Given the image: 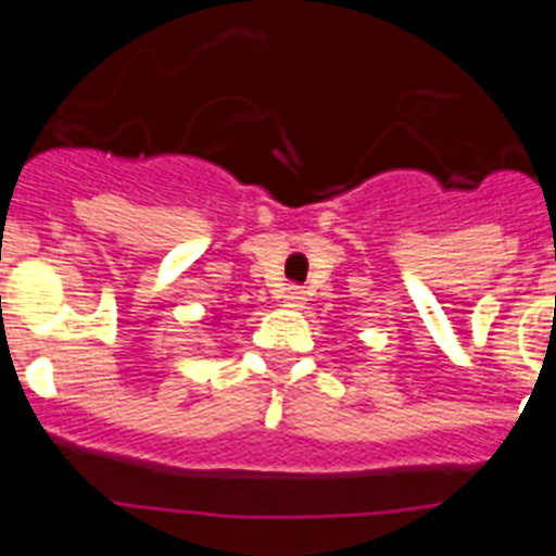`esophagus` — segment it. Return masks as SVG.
I'll return each mask as SVG.
<instances>
[{"label": "esophagus", "mask_w": 556, "mask_h": 556, "mask_svg": "<svg viewBox=\"0 0 556 556\" xmlns=\"http://www.w3.org/2000/svg\"><path fill=\"white\" fill-rule=\"evenodd\" d=\"M283 306L289 308H303L306 306V289L303 287H287L283 289Z\"/></svg>", "instance_id": "esophagus-1"}]
</instances>
